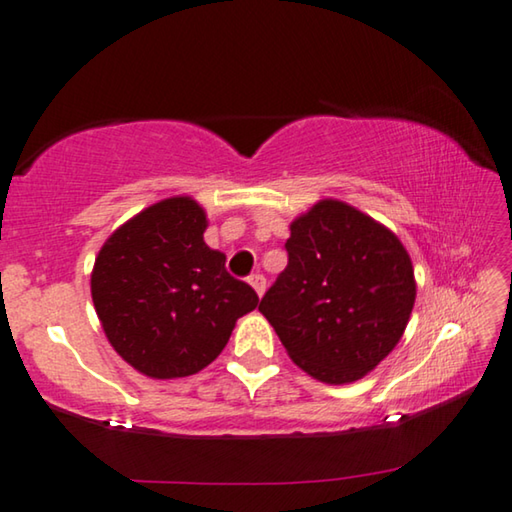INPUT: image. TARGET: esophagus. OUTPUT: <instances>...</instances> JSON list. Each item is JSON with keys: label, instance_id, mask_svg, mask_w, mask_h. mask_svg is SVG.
Instances as JSON below:
<instances>
[{"label": "esophagus", "instance_id": "esophagus-1", "mask_svg": "<svg viewBox=\"0 0 512 512\" xmlns=\"http://www.w3.org/2000/svg\"><path fill=\"white\" fill-rule=\"evenodd\" d=\"M249 283H251V288L256 290L258 297L265 295V283H267V281H265L263 274H251V276H249Z\"/></svg>", "mask_w": 512, "mask_h": 512}]
</instances>
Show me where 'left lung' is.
<instances>
[{"instance_id":"obj_1","label":"left lung","mask_w":512,"mask_h":512,"mask_svg":"<svg viewBox=\"0 0 512 512\" xmlns=\"http://www.w3.org/2000/svg\"><path fill=\"white\" fill-rule=\"evenodd\" d=\"M288 267L261 299L292 363L331 385L370 374L397 347L417 286L388 226L338 199L290 224Z\"/></svg>"}]
</instances>
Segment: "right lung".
I'll return each mask as SVG.
<instances>
[{
  "instance_id": "right-lung-1",
  "label": "right lung",
  "mask_w": 512,
  "mask_h": 512,
  "mask_svg": "<svg viewBox=\"0 0 512 512\" xmlns=\"http://www.w3.org/2000/svg\"><path fill=\"white\" fill-rule=\"evenodd\" d=\"M206 211L188 195L147 206L108 236L90 274L111 347L149 379L197 374L258 306L226 256L204 242Z\"/></svg>"
}]
</instances>
